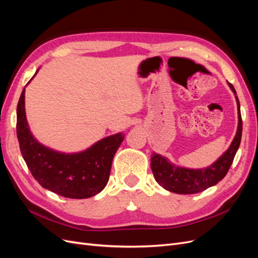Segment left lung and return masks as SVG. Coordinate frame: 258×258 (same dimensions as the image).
Wrapping results in <instances>:
<instances>
[{"mask_svg":"<svg viewBox=\"0 0 258 258\" xmlns=\"http://www.w3.org/2000/svg\"><path fill=\"white\" fill-rule=\"evenodd\" d=\"M235 93L238 105V129L229 148L220 158L210 167L204 169H187L172 165L161 155L153 153L151 158V168L157 182L163 188L175 194H197L204 191L211 186L216 185L227 174L236 153L240 146L242 136V118L240 113V103L235 88L229 84Z\"/></svg>","mask_w":258,"mask_h":258,"instance_id":"1","label":"left lung"}]
</instances>
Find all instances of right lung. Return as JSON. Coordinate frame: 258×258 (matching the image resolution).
<instances>
[{
	"mask_svg": "<svg viewBox=\"0 0 258 258\" xmlns=\"http://www.w3.org/2000/svg\"><path fill=\"white\" fill-rule=\"evenodd\" d=\"M17 138L22 157L41 186L62 197L85 199L99 194L107 184L114 155L124 136L104 138L75 154L50 150L37 142L29 129L23 88L17 105Z\"/></svg>",
	"mask_w": 258,
	"mask_h": 258,
	"instance_id": "right-lung-1",
	"label": "right lung"
}]
</instances>
